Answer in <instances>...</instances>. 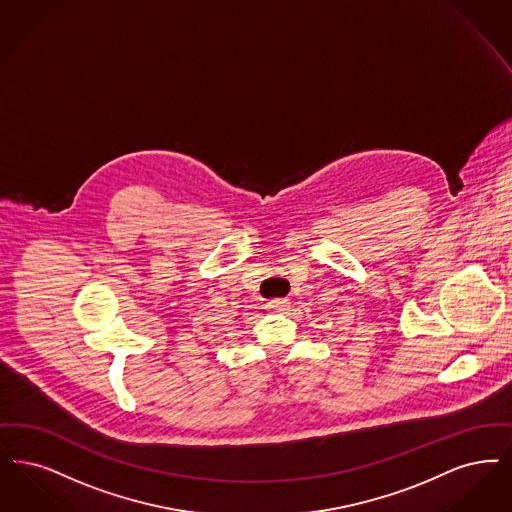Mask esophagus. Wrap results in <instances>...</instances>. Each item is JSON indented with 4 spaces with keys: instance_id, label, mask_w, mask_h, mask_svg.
<instances>
[{
    "instance_id": "34e87169",
    "label": "esophagus",
    "mask_w": 512,
    "mask_h": 512,
    "mask_svg": "<svg viewBox=\"0 0 512 512\" xmlns=\"http://www.w3.org/2000/svg\"><path fill=\"white\" fill-rule=\"evenodd\" d=\"M266 307L270 308V310H274V312H286L291 305H289L287 299H272V301H268Z\"/></svg>"
}]
</instances>
